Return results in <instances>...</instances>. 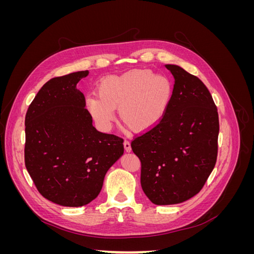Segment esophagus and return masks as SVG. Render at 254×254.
<instances>
[{
	"instance_id": "esophagus-1",
	"label": "esophagus",
	"mask_w": 254,
	"mask_h": 254,
	"mask_svg": "<svg viewBox=\"0 0 254 254\" xmlns=\"http://www.w3.org/2000/svg\"><path fill=\"white\" fill-rule=\"evenodd\" d=\"M124 148H125V150L126 151H131V145H130V142L129 141H127V140H125L124 141Z\"/></svg>"
}]
</instances>
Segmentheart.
Wrapping results in <instances>:
<instances>
[{
    "instance_id": "heart-1",
    "label": "heart",
    "mask_w": 254,
    "mask_h": 254,
    "mask_svg": "<svg viewBox=\"0 0 254 254\" xmlns=\"http://www.w3.org/2000/svg\"><path fill=\"white\" fill-rule=\"evenodd\" d=\"M98 96L89 95L86 105L92 117L103 129H108L118 109L120 121L130 130L143 132L162 119L172 96L167 77L153 74L148 68H133L121 75L103 78Z\"/></svg>"
}]
</instances>
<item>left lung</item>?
Returning a JSON list of instances; mask_svg holds the SVG:
<instances>
[{
  "instance_id": "obj_1",
  "label": "left lung",
  "mask_w": 254,
  "mask_h": 254,
  "mask_svg": "<svg viewBox=\"0 0 254 254\" xmlns=\"http://www.w3.org/2000/svg\"><path fill=\"white\" fill-rule=\"evenodd\" d=\"M170 103L158 124L131 142L141 161V186L158 205L188 200L203 188L216 163L219 120L204 83L175 64Z\"/></svg>"
}]
</instances>
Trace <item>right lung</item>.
<instances>
[{"label": "right lung", "instance_id": "1", "mask_svg": "<svg viewBox=\"0 0 254 254\" xmlns=\"http://www.w3.org/2000/svg\"><path fill=\"white\" fill-rule=\"evenodd\" d=\"M80 71L50 79L25 115L26 170L48 200L82 206L101 191L106 173L124 153L121 136L92 125L86 98L76 86Z\"/></svg>", "mask_w": 254, "mask_h": 254}]
</instances>
